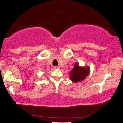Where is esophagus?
Segmentation results:
<instances>
[{"mask_svg":"<svg viewBox=\"0 0 123 123\" xmlns=\"http://www.w3.org/2000/svg\"><path fill=\"white\" fill-rule=\"evenodd\" d=\"M54 69H60V67H59V66H55Z\"/></svg>","mask_w":123,"mask_h":123,"instance_id":"34e87169","label":"esophagus"}]
</instances>
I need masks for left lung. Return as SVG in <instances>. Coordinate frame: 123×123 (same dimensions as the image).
Instances as JSON below:
<instances>
[{"mask_svg": "<svg viewBox=\"0 0 123 123\" xmlns=\"http://www.w3.org/2000/svg\"><path fill=\"white\" fill-rule=\"evenodd\" d=\"M89 66H80L76 62L70 72V79L74 83L81 82L90 74Z\"/></svg>", "mask_w": 123, "mask_h": 123, "instance_id": "8db88e82", "label": "left lung"}]
</instances>
